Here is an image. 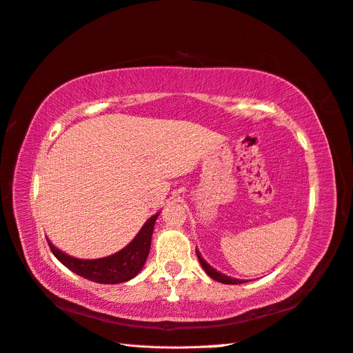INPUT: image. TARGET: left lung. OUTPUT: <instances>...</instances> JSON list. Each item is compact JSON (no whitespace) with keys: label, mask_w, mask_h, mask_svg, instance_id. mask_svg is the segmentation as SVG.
<instances>
[{"label":"left lung","mask_w":353,"mask_h":353,"mask_svg":"<svg viewBox=\"0 0 353 353\" xmlns=\"http://www.w3.org/2000/svg\"><path fill=\"white\" fill-rule=\"evenodd\" d=\"M196 256H198L201 266H203L204 270L207 272V275L210 278H213L214 281H217V283H221V284H243V283H245V281H243V279H235V278H230V276L220 274V272H217L216 269L211 268L208 263H205V260L199 256L198 251H196Z\"/></svg>","instance_id":"1"}]
</instances>
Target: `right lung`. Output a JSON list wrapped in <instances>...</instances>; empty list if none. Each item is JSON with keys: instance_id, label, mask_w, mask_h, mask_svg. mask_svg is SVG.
<instances>
[{"instance_id": "right-lung-1", "label": "right lung", "mask_w": 353, "mask_h": 353, "mask_svg": "<svg viewBox=\"0 0 353 353\" xmlns=\"http://www.w3.org/2000/svg\"><path fill=\"white\" fill-rule=\"evenodd\" d=\"M157 217L158 214L150 217L143 225V228L140 229V232L136 235V238L125 248L103 259H75L57 250L48 239L47 243L60 263L75 272L77 275L100 284H121L134 278L139 272L142 270L149 254L150 239H152Z\"/></svg>"}]
</instances>
